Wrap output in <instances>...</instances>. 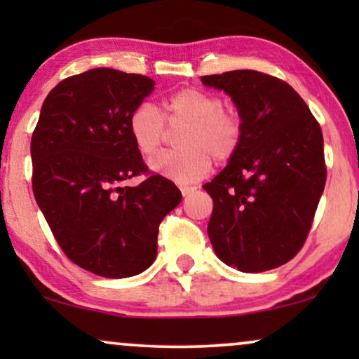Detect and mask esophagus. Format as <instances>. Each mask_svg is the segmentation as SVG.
<instances>
[{
	"instance_id": "obj_1",
	"label": "esophagus",
	"mask_w": 359,
	"mask_h": 359,
	"mask_svg": "<svg viewBox=\"0 0 359 359\" xmlns=\"http://www.w3.org/2000/svg\"><path fill=\"white\" fill-rule=\"evenodd\" d=\"M181 194H183V196H189L191 193H194V191H196V188H194V186H181Z\"/></svg>"
}]
</instances>
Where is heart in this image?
<instances>
[{
  "label": "heart",
  "instance_id": "obj_1",
  "mask_svg": "<svg viewBox=\"0 0 359 359\" xmlns=\"http://www.w3.org/2000/svg\"><path fill=\"white\" fill-rule=\"evenodd\" d=\"M167 122L165 123L164 121ZM185 129L178 137L181 150L166 151L150 161V168L178 184L203 180L219 163L232 160L243 142V122L214 93L184 88L165 102V116L150 102H142L130 112L129 132L135 149L154 156L163 145L166 129Z\"/></svg>",
  "mask_w": 359,
  "mask_h": 359
}]
</instances>
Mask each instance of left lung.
Wrapping results in <instances>:
<instances>
[{"label":"left lung","mask_w":359,"mask_h":359,"mask_svg":"<svg viewBox=\"0 0 359 359\" xmlns=\"http://www.w3.org/2000/svg\"><path fill=\"white\" fill-rule=\"evenodd\" d=\"M201 81L227 93L243 122L238 154L203 186L214 201L208 225L214 252L243 273L281 266L306 243L325 188L320 126L276 76L235 70Z\"/></svg>","instance_id":"left-lung-1"}]
</instances>
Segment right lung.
Instances as JSON below:
<instances>
[{"label":"right lung","mask_w":359,"mask_h":359,"mask_svg":"<svg viewBox=\"0 0 359 359\" xmlns=\"http://www.w3.org/2000/svg\"><path fill=\"white\" fill-rule=\"evenodd\" d=\"M154 85L112 68L68 76L47 95L34 129V198L63 253L97 276L145 271L160 222L181 203L175 183L144 163L129 132L130 112ZM140 174L139 187L123 184Z\"/></svg>","instance_id":"right-lung-1"}]
</instances>
